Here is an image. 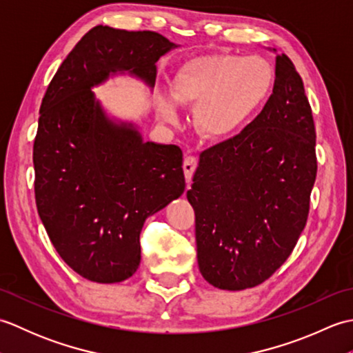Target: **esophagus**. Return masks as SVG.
Segmentation results:
<instances>
[{
	"label": "esophagus",
	"instance_id": "34e87169",
	"mask_svg": "<svg viewBox=\"0 0 353 353\" xmlns=\"http://www.w3.org/2000/svg\"><path fill=\"white\" fill-rule=\"evenodd\" d=\"M196 168H197V159L194 156H186L185 159H183V172H185V179H186V182H191V179H192V174H194V171H196Z\"/></svg>",
	"mask_w": 353,
	"mask_h": 353
}]
</instances>
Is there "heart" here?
<instances>
[{
  "instance_id": "b5f03b06",
  "label": "heart",
  "mask_w": 353,
  "mask_h": 353,
  "mask_svg": "<svg viewBox=\"0 0 353 353\" xmlns=\"http://www.w3.org/2000/svg\"><path fill=\"white\" fill-rule=\"evenodd\" d=\"M274 70L261 56L206 54L177 68L171 80V99L181 106H196L194 124L208 138L235 132L273 91ZM157 118L165 124L179 121L168 97H154Z\"/></svg>"
}]
</instances>
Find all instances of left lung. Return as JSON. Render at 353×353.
Returning a JSON list of instances; mask_svg holds the SVG:
<instances>
[{"instance_id":"8db88e82","label":"left lung","mask_w":353,"mask_h":353,"mask_svg":"<svg viewBox=\"0 0 353 353\" xmlns=\"http://www.w3.org/2000/svg\"><path fill=\"white\" fill-rule=\"evenodd\" d=\"M274 74L261 114L200 154L186 192L196 212L200 273L220 290L267 281L287 261L308 219L317 174L312 110L288 56H276Z\"/></svg>"}]
</instances>
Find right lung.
Returning <instances> with one entry per match:
<instances>
[{
  "label": "right lung",
  "instance_id": "obj_1",
  "mask_svg": "<svg viewBox=\"0 0 353 353\" xmlns=\"http://www.w3.org/2000/svg\"><path fill=\"white\" fill-rule=\"evenodd\" d=\"M176 47L156 32L97 26L42 99L37 212L61 258L88 281L115 283L137 272L145 220L185 191L182 150L145 142L133 123L110 118L92 88L125 72L153 88L156 62Z\"/></svg>",
  "mask_w": 353,
  "mask_h": 353
}]
</instances>
